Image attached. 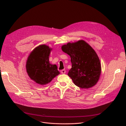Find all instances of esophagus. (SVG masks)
Instances as JSON below:
<instances>
[{"instance_id":"obj_1","label":"esophagus","mask_w":126,"mask_h":126,"mask_svg":"<svg viewBox=\"0 0 126 126\" xmlns=\"http://www.w3.org/2000/svg\"><path fill=\"white\" fill-rule=\"evenodd\" d=\"M61 71V73L62 74H64L66 73V70L65 69H63L60 71Z\"/></svg>"}]
</instances>
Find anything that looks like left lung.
<instances>
[{
    "label": "left lung",
    "instance_id": "left-lung-1",
    "mask_svg": "<svg viewBox=\"0 0 126 126\" xmlns=\"http://www.w3.org/2000/svg\"><path fill=\"white\" fill-rule=\"evenodd\" d=\"M62 49L71 58L72 67L68 75L75 85L81 88H89L96 85L101 74V64L93 48L81 40L64 45Z\"/></svg>",
    "mask_w": 126,
    "mask_h": 126
}]
</instances>
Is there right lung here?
Listing matches in <instances>:
<instances>
[{
  "instance_id": "right-lung-1",
  "label": "right lung",
  "mask_w": 126,
  "mask_h": 126,
  "mask_svg": "<svg viewBox=\"0 0 126 126\" xmlns=\"http://www.w3.org/2000/svg\"><path fill=\"white\" fill-rule=\"evenodd\" d=\"M51 50L48 46L40 45L31 52L27 61L26 69L28 76L38 84H47L60 74L56 64L49 62Z\"/></svg>"
}]
</instances>
